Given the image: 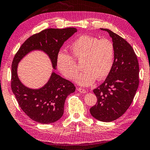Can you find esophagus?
<instances>
[{
    "label": "esophagus",
    "instance_id": "34e87169",
    "mask_svg": "<svg viewBox=\"0 0 150 150\" xmlns=\"http://www.w3.org/2000/svg\"><path fill=\"white\" fill-rule=\"evenodd\" d=\"M77 90L79 91V92H81V93H86V90H84L83 88H77Z\"/></svg>",
    "mask_w": 150,
    "mask_h": 150
}]
</instances>
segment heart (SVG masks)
Listing matches in <instances>:
<instances>
[{
	"instance_id": "heart-1",
	"label": "heart",
	"mask_w": 150,
	"mask_h": 150,
	"mask_svg": "<svg viewBox=\"0 0 150 150\" xmlns=\"http://www.w3.org/2000/svg\"><path fill=\"white\" fill-rule=\"evenodd\" d=\"M70 49L73 57L66 52L60 51L57 58L58 68L67 79L73 80L79 73L74 58L78 62H83V71L76 79L81 86H90L96 79L101 81L109 75L115 54L114 45L110 40L83 35L73 42Z\"/></svg>"
}]
</instances>
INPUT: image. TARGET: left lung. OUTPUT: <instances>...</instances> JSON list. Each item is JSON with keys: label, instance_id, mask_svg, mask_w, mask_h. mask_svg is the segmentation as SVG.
<instances>
[{"label": "left lung", "instance_id": "1", "mask_svg": "<svg viewBox=\"0 0 150 150\" xmlns=\"http://www.w3.org/2000/svg\"><path fill=\"white\" fill-rule=\"evenodd\" d=\"M115 49L114 61L109 75L93 90L97 103L90 112L96 119L109 122L124 114L133 102L139 84V66L137 55L124 38L107 28Z\"/></svg>", "mask_w": 150, "mask_h": 150}]
</instances>
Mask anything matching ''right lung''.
I'll return each mask as SVG.
<instances>
[{"label":"right lung","mask_w":150,"mask_h":150,"mask_svg":"<svg viewBox=\"0 0 150 150\" xmlns=\"http://www.w3.org/2000/svg\"><path fill=\"white\" fill-rule=\"evenodd\" d=\"M77 32L75 28L45 29L28 38L15 55L11 64V90L21 108L35 122L49 124L59 120L64 114L66 99L75 92V86L53 71L43 86L30 88L19 80L18 64L29 52L41 51L47 54L52 68L57 69V58L61 47Z\"/></svg>","instance_id":"right-lung-1"}]
</instances>
